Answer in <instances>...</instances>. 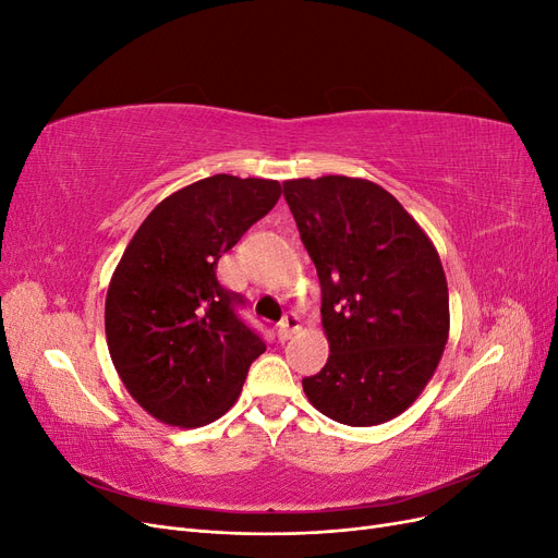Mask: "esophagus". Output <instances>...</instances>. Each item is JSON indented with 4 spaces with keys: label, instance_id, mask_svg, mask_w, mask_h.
Here are the masks:
<instances>
[{
    "label": "esophagus",
    "instance_id": "obj_1",
    "mask_svg": "<svg viewBox=\"0 0 558 558\" xmlns=\"http://www.w3.org/2000/svg\"><path fill=\"white\" fill-rule=\"evenodd\" d=\"M298 330H300L298 314H293V312L286 314L279 324V340H291L293 332H298Z\"/></svg>",
    "mask_w": 558,
    "mask_h": 558
}]
</instances>
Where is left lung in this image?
Returning <instances> with one entry per match:
<instances>
[{"instance_id": "8db88e82", "label": "left lung", "mask_w": 558, "mask_h": 558, "mask_svg": "<svg viewBox=\"0 0 558 558\" xmlns=\"http://www.w3.org/2000/svg\"><path fill=\"white\" fill-rule=\"evenodd\" d=\"M316 265L328 363L302 379L337 424L377 426L402 414L433 377L449 335L440 256L400 202L365 179L283 183Z\"/></svg>"}]
</instances>
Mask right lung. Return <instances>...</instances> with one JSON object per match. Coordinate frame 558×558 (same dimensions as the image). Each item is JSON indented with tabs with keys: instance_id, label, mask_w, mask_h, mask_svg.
<instances>
[{
	"instance_id": "add662e5",
	"label": "right lung",
	"mask_w": 558,
	"mask_h": 558,
	"mask_svg": "<svg viewBox=\"0 0 558 558\" xmlns=\"http://www.w3.org/2000/svg\"><path fill=\"white\" fill-rule=\"evenodd\" d=\"M279 181L214 174L165 197L111 277L105 328L130 396L165 424H211L238 400L263 337L218 258L277 205Z\"/></svg>"
}]
</instances>
